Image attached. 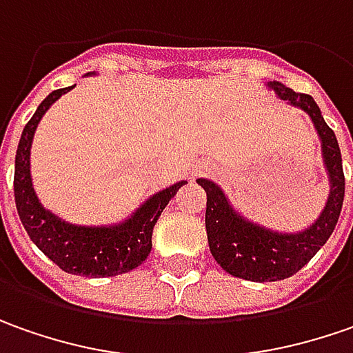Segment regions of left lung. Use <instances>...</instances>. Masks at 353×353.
Wrapping results in <instances>:
<instances>
[{
	"label": "left lung",
	"mask_w": 353,
	"mask_h": 353,
	"mask_svg": "<svg viewBox=\"0 0 353 353\" xmlns=\"http://www.w3.org/2000/svg\"><path fill=\"white\" fill-rule=\"evenodd\" d=\"M279 99L303 109L310 117L314 130L321 139L322 162L330 181V193L319 219L299 232H277L256 225L234 211L225 191L211 179H197L207 193L205 228L211 254L221 268L234 277L248 281H279L295 275L310 261V258L326 244L334 232L344 203V170L342 154L332 128L322 119L319 105L305 93H297L279 81H268Z\"/></svg>",
	"instance_id": "obj_1"
}]
</instances>
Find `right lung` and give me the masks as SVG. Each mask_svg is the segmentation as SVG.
Wrapping results in <instances>:
<instances>
[{
    "instance_id": "add662e5",
    "label": "right lung",
    "mask_w": 353,
    "mask_h": 353,
    "mask_svg": "<svg viewBox=\"0 0 353 353\" xmlns=\"http://www.w3.org/2000/svg\"><path fill=\"white\" fill-rule=\"evenodd\" d=\"M72 88L56 90L48 97H44L31 121L23 128L13 177L19 219L37 248L68 274L85 277H113L127 274L148 258L152 250V230L158 223V216L179 188H183L188 181H177L174 185L154 193L128 219L117 225H72L44 209L34 193L31 179L32 137L50 105Z\"/></svg>"
}]
</instances>
